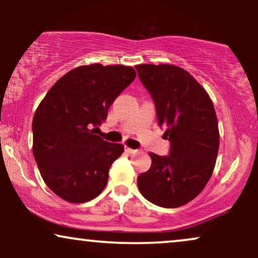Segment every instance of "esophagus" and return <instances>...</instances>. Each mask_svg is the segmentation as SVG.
Masks as SVG:
<instances>
[{
  "mask_svg": "<svg viewBox=\"0 0 258 258\" xmlns=\"http://www.w3.org/2000/svg\"><path fill=\"white\" fill-rule=\"evenodd\" d=\"M126 152L127 153H128V154H136V153H137L138 152V150L137 149H131V148H126Z\"/></svg>",
  "mask_w": 258,
  "mask_h": 258,
  "instance_id": "1",
  "label": "esophagus"
}]
</instances>
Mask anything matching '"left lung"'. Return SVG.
Masks as SVG:
<instances>
[{
    "label": "left lung",
    "mask_w": 258,
    "mask_h": 258,
    "mask_svg": "<svg viewBox=\"0 0 258 258\" xmlns=\"http://www.w3.org/2000/svg\"><path fill=\"white\" fill-rule=\"evenodd\" d=\"M138 78L154 100L167 156L150 153L152 166L137 178L141 194L155 205L174 209L197 198L214 172L220 133L207 92L182 68L136 65Z\"/></svg>",
    "instance_id": "8db88e82"
}]
</instances>
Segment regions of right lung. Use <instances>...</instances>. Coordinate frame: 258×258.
<instances>
[{
	"label": "right lung",
	"instance_id": "right-lung-1",
	"mask_svg": "<svg viewBox=\"0 0 258 258\" xmlns=\"http://www.w3.org/2000/svg\"><path fill=\"white\" fill-rule=\"evenodd\" d=\"M136 78L132 67L92 64L52 86L32 120V153L47 186L69 203L102 193L123 146L94 135L116 97Z\"/></svg>",
	"mask_w": 258,
	"mask_h": 258
}]
</instances>
